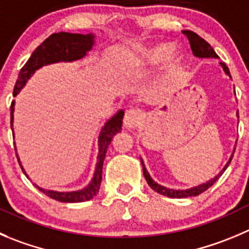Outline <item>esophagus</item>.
Returning a JSON list of instances; mask_svg holds the SVG:
<instances>
[{"label": "esophagus", "mask_w": 249, "mask_h": 249, "mask_svg": "<svg viewBox=\"0 0 249 249\" xmlns=\"http://www.w3.org/2000/svg\"><path fill=\"white\" fill-rule=\"evenodd\" d=\"M142 121V113L139 111L133 110H127L124 113V118H123V126L126 127L127 129L136 128Z\"/></svg>", "instance_id": "esophagus-1"}]
</instances>
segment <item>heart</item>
<instances>
[{"instance_id":"heart-1","label":"heart","mask_w":249,"mask_h":249,"mask_svg":"<svg viewBox=\"0 0 249 249\" xmlns=\"http://www.w3.org/2000/svg\"><path fill=\"white\" fill-rule=\"evenodd\" d=\"M174 45L169 42L156 44L153 46L129 45L121 47L117 51V60L124 68L131 71H139L151 65H158L167 58L174 52Z\"/></svg>"}]
</instances>
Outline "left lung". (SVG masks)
<instances>
[{"label": "left lung", "instance_id": "1", "mask_svg": "<svg viewBox=\"0 0 249 249\" xmlns=\"http://www.w3.org/2000/svg\"><path fill=\"white\" fill-rule=\"evenodd\" d=\"M184 34H186L187 37H188L189 44H191V49H192V51H193V55L196 56V57L219 58V56L216 55V52L214 51V49L210 46L209 42L205 41V40L203 39V37H200L199 35L196 34L194 32H191V30H186V32H184ZM220 66L222 67L224 72L226 73L230 78H231L229 67H227L224 62H220ZM237 116H238V112H237ZM232 156L233 155H231L229 162L225 165V167L222 169V171L220 172L219 175H216L214 178H212L210 181L205 182V183L199 184V186L193 187V188H189V189H171V188H166V187H164V186H160V184H158L153 178H151L150 175H149V172L146 171L145 165H144V162L142 159H141V162H142V165H143L144 177H145L146 182H148V184L150 186V188H153L154 191L158 192L159 194H162V196H166V197H170V198H188V197H194V196H198V194H200V193H203L204 191H207L209 187H212L213 184L216 182V179H219V177L221 176L222 172L227 169V166H229L230 162H231V160H232Z\"/></svg>", "mask_w": 249, "mask_h": 249}]
</instances>
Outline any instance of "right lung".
I'll return each instance as SVG.
<instances>
[{
	"label": "right lung",
	"instance_id": "1",
	"mask_svg": "<svg viewBox=\"0 0 249 249\" xmlns=\"http://www.w3.org/2000/svg\"><path fill=\"white\" fill-rule=\"evenodd\" d=\"M94 34H72V33H55L50 35L45 41H42L41 45L35 49L29 60L27 61L23 68L20 70L18 79H17L16 85H14L13 96H17L19 93L20 89L25 85L30 77L34 74V72L42 66L50 65V63L56 62H72V61L80 60L84 57L88 52L90 51L94 45ZM13 112H14V100L11 104V128L13 132ZM124 112L123 110H120L113 117H111L105 126L101 129L99 134V154H98V162H96L95 172H94L93 179L85 188L80 191L74 192H56L49 191V189L40 188L39 186L35 184L39 191L46 194L47 197L52 199L58 200L62 203H80L85 200H90L98 194L99 188L101 184V178H103V165L104 159H105L106 151H107L108 145L117 133H120L122 128V118ZM18 162H19L22 171L25 174L22 164L19 161V158L17 155Z\"/></svg>",
	"mask_w": 249,
	"mask_h": 249
}]
</instances>
